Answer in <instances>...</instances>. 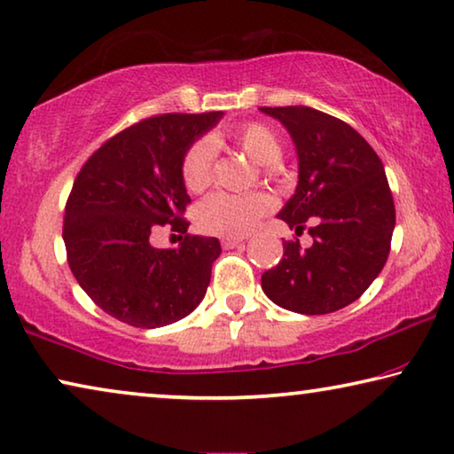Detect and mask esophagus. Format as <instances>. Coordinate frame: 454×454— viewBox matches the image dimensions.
<instances>
[{
  "label": "esophagus",
  "mask_w": 454,
  "mask_h": 454,
  "mask_svg": "<svg viewBox=\"0 0 454 454\" xmlns=\"http://www.w3.org/2000/svg\"><path fill=\"white\" fill-rule=\"evenodd\" d=\"M242 242H245V239H230V236H226V239H222V247L234 248V247L242 245Z\"/></svg>",
  "instance_id": "1"
}]
</instances>
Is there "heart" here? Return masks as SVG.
<instances>
[{
    "instance_id": "obj_1",
    "label": "heart",
    "mask_w": 454,
    "mask_h": 454,
    "mask_svg": "<svg viewBox=\"0 0 454 454\" xmlns=\"http://www.w3.org/2000/svg\"><path fill=\"white\" fill-rule=\"evenodd\" d=\"M230 137L259 165H275L281 159L283 146L275 130L261 121H248L230 132ZM215 148L207 138L195 140L181 162V177L192 193H200L214 179ZM273 201L267 193H212L198 206V224L209 234L239 236L248 234L259 218L265 215Z\"/></svg>"
}]
</instances>
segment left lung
Returning <instances> with one entry per match:
<instances>
[{
	"label": "left lung",
	"mask_w": 454,
	"mask_h": 454,
	"mask_svg": "<svg viewBox=\"0 0 454 454\" xmlns=\"http://www.w3.org/2000/svg\"><path fill=\"white\" fill-rule=\"evenodd\" d=\"M292 137L300 179L279 218L314 242H283L262 292L297 314H330L358 300L387 261L395 206L381 159L347 121L306 106L259 107Z\"/></svg>",
	"instance_id": "obj_1"
}]
</instances>
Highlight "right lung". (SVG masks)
I'll list each match as a JSON object with an SVG mask.
<instances>
[{
    "label": "right lung",
    "instance_id": "1",
    "mask_svg": "<svg viewBox=\"0 0 454 454\" xmlns=\"http://www.w3.org/2000/svg\"><path fill=\"white\" fill-rule=\"evenodd\" d=\"M222 116L146 118L104 142L81 167L65 207L67 261L83 292L116 320L160 328L204 300L222 248L212 236L187 234L181 215L192 200L181 162ZM165 223L186 234L177 249L150 245V234Z\"/></svg>",
    "mask_w": 454,
    "mask_h": 454
}]
</instances>
